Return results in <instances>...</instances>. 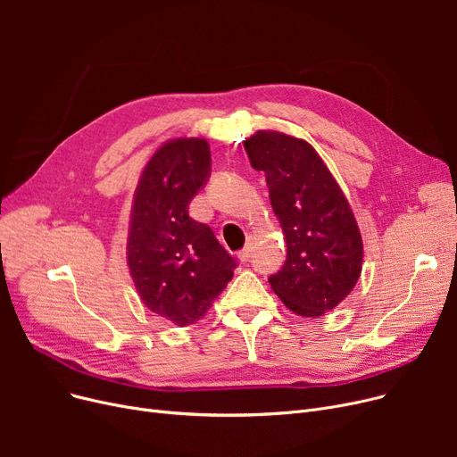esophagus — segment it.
Segmentation results:
<instances>
[{
	"mask_svg": "<svg viewBox=\"0 0 457 457\" xmlns=\"http://www.w3.org/2000/svg\"><path fill=\"white\" fill-rule=\"evenodd\" d=\"M252 252H253V246L248 245L246 248H243L241 252H238V259H241L243 262H246V261L252 257Z\"/></svg>",
	"mask_w": 457,
	"mask_h": 457,
	"instance_id": "34e87169",
	"label": "esophagus"
}]
</instances>
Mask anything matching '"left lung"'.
Segmentation results:
<instances>
[{"label": "left lung", "instance_id": "1", "mask_svg": "<svg viewBox=\"0 0 457 457\" xmlns=\"http://www.w3.org/2000/svg\"><path fill=\"white\" fill-rule=\"evenodd\" d=\"M245 150L255 170L265 172L287 243L285 265L269 283L300 317H320L352 293L361 274L363 241L348 200L302 138L257 131Z\"/></svg>", "mask_w": 457, "mask_h": 457}]
</instances>
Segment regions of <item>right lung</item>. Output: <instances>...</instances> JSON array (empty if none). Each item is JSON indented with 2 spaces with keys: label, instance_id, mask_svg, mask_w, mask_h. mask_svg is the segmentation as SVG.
Masks as SVG:
<instances>
[{
  "label": "right lung",
  "instance_id": "add662e5",
  "mask_svg": "<svg viewBox=\"0 0 457 457\" xmlns=\"http://www.w3.org/2000/svg\"><path fill=\"white\" fill-rule=\"evenodd\" d=\"M209 176L207 140H170L144 168L133 200L131 278L144 305L178 326L200 320L237 267L212 229L188 216V204Z\"/></svg>",
  "mask_w": 457,
  "mask_h": 457
}]
</instances>
